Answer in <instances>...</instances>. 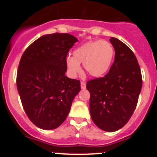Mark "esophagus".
<instances>
[{"label": "esophagus", "mask_w": 157, "mask_h": 157, "mask_svg": "<svg viewBox=\"0 0 157 157\" xmlns=\"http://www.w3.org/2000/svg\"><path fill=\"white\" fill-rule=\"evenodd\" d=\"M86 82H81V88L82 89V90H84V89H86Z\"/></svg>", "instance_id": "1"}]
</instances>
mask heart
Masks as SVG:
<instances>
[{"instance_id":"1","label":"heart","mask_w":157,"mask_h":157,"mask_svg":"<svg viewBox=\"0 0 157 157\" xmlns=\"http://www.w3.org/2000/svg\"><path fill=\"white\" fill-rule=\"evenodd\" d=\"M73 56L66 58V65L69 74L75 77L81 71L80 63L90 76L99 78L106 74L115 56V48L108 41H88L73 51Z\"/></svg>"}]
</instances>
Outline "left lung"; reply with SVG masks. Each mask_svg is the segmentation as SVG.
Returning a JSON list of instances; mask_svg holds the SVG:
<instances>
[{"label": "left lung", "mask_w": 157, "mask_h": 157, "mask_svg": "<svg viewBox=\"0 0 157 157\" xmlns=\"http://www.w3.org/2000/svg\"><path fill=\"white\" fill-rule=\"evenodd\" d=\"M110 42L115 60L105 77L89 81L90 112L100 129L114 132L125 126L136 109L142 86L140 67L134 52L116 37Z\"/></svg>", "instance_id": "1"}]
</instances>
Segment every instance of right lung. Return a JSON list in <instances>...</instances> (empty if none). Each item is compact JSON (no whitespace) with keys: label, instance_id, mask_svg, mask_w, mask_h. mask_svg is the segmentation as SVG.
Returning <instances> with one entry per match:
<instances>
[{"label":"right lung","instance_id":"add662e5","mask_svg":"<svg viewBox=\"0 0 157 157\" xmlns=\"http://www.w3.org/2000/svg\"><path fill=\"white\" fill-rule=\"evenodd\" d=\"M77 41L69 34H45L20 59L16 84L22 105L30 121L43 130L61 125L81 90L78 80L65 75L67 54Z\"/></svg>","mask_w":157,"mask_h":157}]
</instances>
